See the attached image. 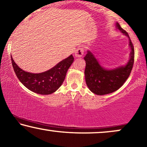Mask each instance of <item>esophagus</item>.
<instances>
[{"label":"esophagus","mask_w":147,"mask_h":147,"mask_svg":"<svg viewBox=\"0 0 147 147\" xmlns=\"http://www.w3.org/2000/svg\"><path fill=\"white\" fill-rule=\"evenodd\" d=\"M83 53H84V49H83V47H78L75 51V55L76 57H81L83 56Z\"/></svg>","instance_id":"1"}]
</instances>
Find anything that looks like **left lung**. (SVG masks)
<instances>
[{
  "label": "left lung",
  "instance_id": "1",
  "mask_svg": "<svg viewBox=\"0 0 147 147\" xmlns=\"http://www.w3.org/2000/svg\"><path fill=\"white\" fill-rule=\"evenodd\" d=\"M117 28L129 38L131 49L129 60L125 66H119L114 69L107 70L103 68L97 59L90 51L84 57L86 63L85 78L86 84L91 92L96 95H106L117 91L120 88L130 75L134 62V49L129 35L125 30L116 24Z\"/></svg>",
  "mask_w": 147,
  "mask_h": 147
}]
</instances>
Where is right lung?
I'll use <instances>...</instances> for the list:
<instances>
[{
    "label": "right lung",
    "mask_w": 147,
    "mask_h": 147,
    "mask_svg": "<svg viewBox=\"0 0 147 147\" xmlns=\"http://www.w3.org/2000/svg\"><path fill=\"white\" fill-rule=\"evenodd\" d=\"M15 73L20 82L29 90L42 95L55 92L64 82L66 72L74 61L72 55L64 59L49 70L41 73H31L22 70L11 57Z\"/></svg>",
    "instance_id": "add662e5"
}]
</instances>
